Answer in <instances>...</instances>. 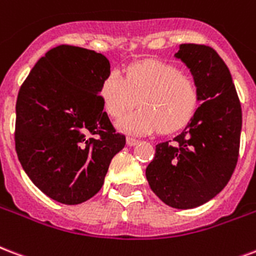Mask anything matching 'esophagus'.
Masks as SVG:
<instances>
[{
	"instance_id": "obj_1",
	"label": "esophagus",
	"mask_w": 256,
	"mask_h": 256,
	"mask_svg": "<svg viewBox=\"0 0 256 256\" xmlns=\"http://www.w3.org/2000/svg\"><path fill=\"white\" fill-rule=\"evenodd\" d=\"M126 142H128V146H136L138 145V140H136V138H132V136H128V140H126Z\"/></svg>"
}]
</instances>
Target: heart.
Returning <instances> with one entry per match:
<instances>
[{
	"instance_id": "obj_1",
	"label": "heart",
	"mask_w": 256,
	"mask_h": 256,
	"mask_svg": "<svg viewBox=\"0 0 256 256\" xmlns=\"http://www.w3.org/2000/svg\"><path fill=\"white\" fill-rule=\"evenodd\" d=\"M99 94L112 118H120L140 100L141 108L118 122L120 130L134 136L180 130L192 120L198 103L194 82L173 64L158 60L132 64L126 78L112 70L103 79Z\"/></svg>"
}]
</instances>
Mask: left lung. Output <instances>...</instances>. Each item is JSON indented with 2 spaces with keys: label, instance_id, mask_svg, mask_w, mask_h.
Returning <instances> with one entry per match:
<instances>
[{
  "label": "left lung",
  "instance_id": "left-lung-1",
  "mask_svg": "<svg viewBox=\"0 0 256 256\" xmlns=\"http://www.w3.org/2000/svg\"><path fill=\"white\" fill-rule=\"evenodd\" d=\"M174 58L189 68L202 104L173 142L156 146L146 178L166 206L189 210L210 202L231 178L239 156L242 107L230 70L216 50L181 44Z\"/></svg>",
  "mask_w": 256,
  "mask_h": 256
}]
</instances>
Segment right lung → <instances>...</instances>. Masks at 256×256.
Instances as JSON below:
<instances>
[{
  "label": "right lung",
  "instance_id": "right-lung-1",
  "mask_svg": "<svg viewBox=\"0 0 256 256\" xmlns=\"http://www.w3.org/2000/svg\"><path fill=\"white\" fill-rule=\"evenodd\" d=\"M110 62L80 46L42 56L16 103V152L32 182L54 202L75 206L96 194L124 136L115 132L99 96Z\"/></svg>",
  "mask_w": 256,
  "mask_h": 256
}]
</instances>
